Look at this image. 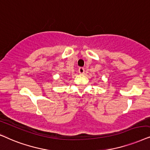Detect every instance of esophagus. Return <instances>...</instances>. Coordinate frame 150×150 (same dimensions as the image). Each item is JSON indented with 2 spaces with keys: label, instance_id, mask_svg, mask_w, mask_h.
Segmentation results:
<instances>
[{
  "label": "esophagus",
  "instance_id": "obj_1",
  "mask_svg": "<svg viewBox=\"0 0 150 150\" xmlns=\"http://www.w3.org/2000/svg\"><path fill=\"white\" fill-rule=\"evenodd\" d=\"M79 73L80 74L84 73V69H83V68H82V67L79 68Z\"/></svg>",
  "mask_w": 150,
  "mask_h": 150
}]
</instances>
